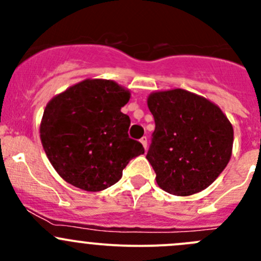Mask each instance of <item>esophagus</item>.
I'll use <instances>...</instances> for the list:
<instances>
[{
    "instance_id": "obj_1",
    "label": "esophagus",
    "mask_w": 261,
    "mask_h": 261,
    "mask_svg": "<svg viewBox=\"0 0 261 261\" xmlns=\"http://www.w3.org/2000/svg\"><path fill=\"white\" fill-rule=\"evenodd\" d=\"M140 143L143 144V146H144V149H147V138L146 136H143V138L140 139Z\"/></svg>"
}]
</instances>
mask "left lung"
I'll return each mask as SVG.
<instances>
[{
	"instance_id": "1",
	"label": "left lung",
	"mask_w": 261,
	"mask_h": 261,
	"mask_svg": "<svg viewBox=\"0 0 261 261\" xmlns=\"http://www.w3.org/2000/svg\"><path fill=\"white\" fill-rule=\"evenodd\" d=\"M147 107L155 130L146 159L158 186L175 196L211 186L232 154L233 128L220 107L180 88L152 92Z\"/></svg>"
}]
</instances>
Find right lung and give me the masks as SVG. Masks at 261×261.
Returning a JSON list of instances; mask_svg holds the SVG:
<instances>
[{
  "label": "right lung",
  "instance_id": "obj_1",
  "mask_svg": "<svg viewBox=\"0 0 261 261\" xmlns=\"http://www.w3.org/2000/svg\"><path fill=\"white\" fill-rule=\"evenodd\" d=\"M130 91L110 80H84L46 105L40 140L49 162L67 183L98 192L117 183L133 158L144 154L128 138L130 117L121 112Z\"/></svg>",
  "mask_w": 261,
  "mask_h": 261
}]
</instances>
